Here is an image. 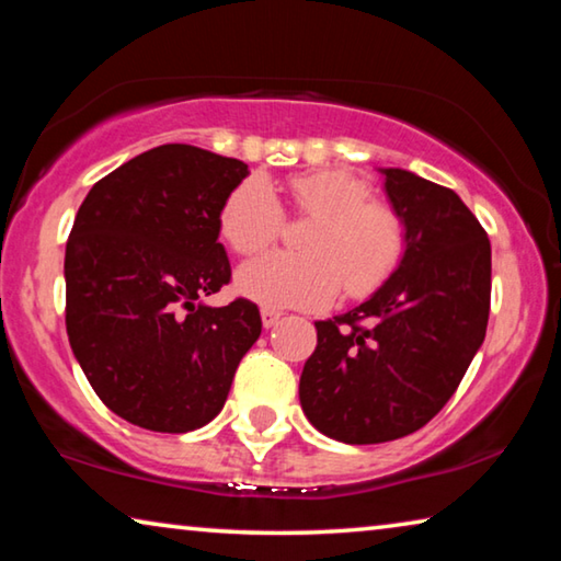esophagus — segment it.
Segmentation results:
<instances>
[{
  "label": "esophagus",
  "mask_w": 561,
  "mask_h": 561,
  "mask_svg": "<svg viewBox=\"0 0 561 561\" xmlns=\"http://www.w3.org/2000/svg\"><path fill=\"white\" fill-rule=\"evenodd\" d=\"M262 324H264V329H272V327H277L279 324V319H282V311H277V309H270V307H262Z\"/></svg>",
  "instance_id": "obj_1"
}]
</instances>
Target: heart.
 Here are the masks:
<instances>
[{"label": "heart", "mask_w": 561, "mask_h": 561, "mask_svg": "<svg viewBox=\"0 0 561 561\" xmlns=\"http://www.w3.org/2000/svg\"><path fill=\"white\" fill-rule=\"evenodd\" d=\"M291 210L314 217L301 254L267 252L237 272V287L264 307L319 309L339 297H364L391 277L405 252V227L374 187L348 170H311L289 178ZM282 205L260 175L230 190L217 215L222 240L237 254L262 252L279 237Z\"/></svg>", "instance_id": "heart-1"}]
</instances>
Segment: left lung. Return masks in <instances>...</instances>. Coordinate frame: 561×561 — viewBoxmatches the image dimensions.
Segmentation results:
<instances>
[{"label":"left lung","instance_id":"obj_1","mask_svg":"<svg viewBox=\"0 0 561 561\" xmlns=\"http://www.w3.org/2000/svg\"><path fill=\"white\" fill-rule=\"evenodd\" d=\"M405 227L396 272L346 314L317 321L299 378L301 411L329 438L388 443L423 428L485 341L490 240L450 187L381 168Z\"/></svg>","mask_w":561,"mask_h":561}]
</instances>
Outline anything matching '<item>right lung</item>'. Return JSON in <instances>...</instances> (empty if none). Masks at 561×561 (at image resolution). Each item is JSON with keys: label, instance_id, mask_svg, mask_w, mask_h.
<instances>
[{"label": "right lung", "instance_id": "obj_1", "mask_svg": "<svg viewBox=\"0 0 561 561\" xmlns=\"http://www.w3.org/2000/svg\"><path fill=\"white\" fill-rule=\"evenodd\" d=\"M244 178L242 160L168 144L101 178L76 213L66 334L123 421L156 433L203 428L260 339L257 304L201 301L232 277L217 215Z\"/></svg>", "mask_w": 561, "mask_h": 561}]
</instances>
